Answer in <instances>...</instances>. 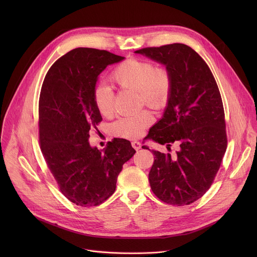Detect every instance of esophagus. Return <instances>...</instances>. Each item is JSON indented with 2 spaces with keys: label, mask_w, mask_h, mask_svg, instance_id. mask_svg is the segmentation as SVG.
Returning <instances> with one entry per match:
<instances>
[{
  "label": "esophagus",
  "mask_w": 257,
  "mask_h": 257,
  "mask_svg": "<svg viewBox=\"0 0 257 257\" xmlns=\"http://www.w3.org/2000/svg\"><path fill=\"white\" fill-rule=\"evenodd\" d=\"M131 145H132V148H133L134 150H136V151H138V150L141 149V144H140L139 141H132V142H131Z\"/></svg>",
  "instance_id": "1"
}]
</instances>
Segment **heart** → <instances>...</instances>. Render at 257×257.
<instances>
[{
    "instance_id": "heart-1",
    "label": "heart",
    "mask_w": 257,
    "mask_h": 257,
    "mask_svg": "<svg viewBox=\"0 0 257 257\" xmlns=\"http://www.w3.org/2000/svg\"><path fill=\"white\" fill-rule=\"evenodd\" d=\"M111 80L121 89L136 91L140 104L154 109L163 108L172 91V74L166 66H155L148 60L130 58L117 65L109 74ZM92 98L101 116L108 117L114 112L115 91L103 83H97L92 90ZM154 121L152 113L143 109L130 117H123L112 124L114 135L123 138H136Z\"/></svg>"
}]
</instances>
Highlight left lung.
<instances>
[{"instance_id":"8db88e82","label":"left lung","mask_w":257,"mask_h":257,"mask_svg":"<svg viewBox=\"0 0 257 257\" xmlns=\"http://www.w3.org/2000/svg\"><path fill=\"white\" fill-rule=\"evenodd\" d=\"M136 53L166 65L173 79L164 117L146 138L167 144L168 150L177 144L179 151L174 158L153 151L151 188L168 204L188 205L210 188L227 150L221 93L207 64L186 45L143 48Z\"/></svg>"}]
</instances>
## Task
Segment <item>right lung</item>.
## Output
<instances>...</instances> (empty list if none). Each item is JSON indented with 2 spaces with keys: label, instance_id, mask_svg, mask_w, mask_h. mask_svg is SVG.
I'll return each mask as SVG.
<instances>
[{
  "label": "right lung",
  "instance_id": "add662e5",
  "mask_svg": "<svg viewBox=\"0 0 257 257\" xmlns=\"http://www.w3.org/2000/svg\"><path fill=\"white\" fill-rule=\"evenodd\" d=\"M123 59L104 50L77 48L58 59L43 82L41 150L62 194L79 206H96L111 196L123 165L135 154L123 138L107 142L104 151L88 142L89 130L102 120L92 98L97 76Z\"/></svg>",
  "mask_w": 257,
  "mask_h": 257
}]
</instances>
